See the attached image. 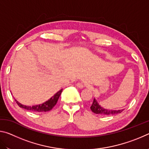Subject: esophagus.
<instances>
[{"label": "esophagus", "instance_id": "esophagus-1", "mask_svg": "<svg viewBox=\"0 0 149 149\" xmlns=\"http://www.w3.org/2000/svg\"><path fill=\"white\" fill-rule=\"evenodd\" d=\"M76 86L78 87V88H80V89H83V88L84 87V85L83 84V83H81V82H79L77 83Z\"/></svg>", "mask_w": 149, "mask_h": 149}]
</instances>
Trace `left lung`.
<instances>
[{
  "mask_svg": "<svg viewBox=\"0 0 149 149\" xmlns=\"http://www.w3.org/2000/svg\"><path fill=\"white\" fill-rule=\"evenodd\" d=\"M91 110H92L93 112H94L95 114L102 115V116H108V115H114L117 114H120L122 112L123 110H108L105 109V108H102L101 106L99 105L98 103L97 100H96L95 98L93 99V104L91 107Z\"/></svg>",
  "mask_w": 149,
  "mask_h": 149,
  "instance_id": "obj_1",
  "label": "left lung"
}]
</instances>
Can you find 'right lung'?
Masks as SVG:
<instances>
[{"mask_svg": "<svg viewBox=\"0 0 149 149\" xmlns=\"http://www.w3.org/2000/svg\"><path fill=\"white\" fill-rule=\"evenodd\" d=\"M62 89H60L58 92H57L53 97H52L50 99H49L47 101L41 104L32 106V107H29V106H26L22 104L18 101L15 99L17 105L19 106L20 108H24V109L32 111V112H47L49 111L53 108L55 105H56V102L58 100L59 97L61 93L62 92Z\"/></svg>", "mask_w": 149, "mask_h": 149, "instance_id": "right-lung-1", "label": "right lung"}]
</instances>
